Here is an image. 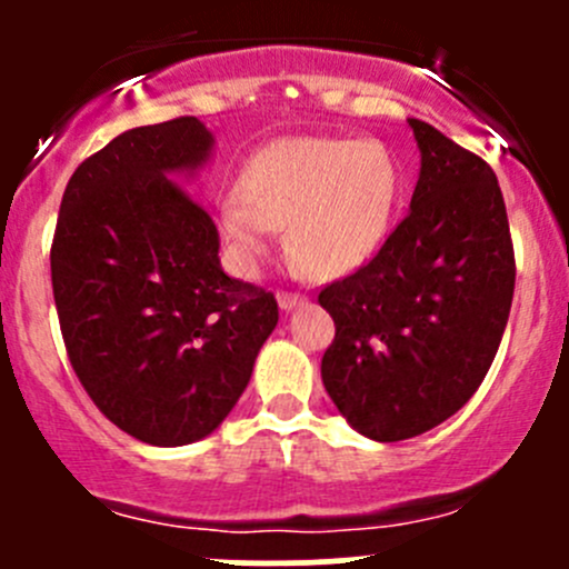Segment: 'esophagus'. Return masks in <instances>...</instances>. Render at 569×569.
I'll return each mask as SVG.
<instances>
[{
  "label": "esophagus",
  "mask_w": 569,
  "mask_h": 569,
  "mask_svg": "<svg viewBox=\"0 0 569 569\" xmlns=\"http://www.w3.org/2000/svg\"><path fill=\"white\" fill-rule=\"evenodd\" d=\"M278 302H280V308H283V311H291V308L302 306V302H306V297L297 295V291H280Z\"/></svg>",
  "instance_id": "34e87169"
}]
</instances>
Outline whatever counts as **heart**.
I'll use <instances>...</instances> for the list:
<instances>
[{
	"mask_svg": "<svg viewBox=\"0 0 569 569\" xmlns=\"http://www.w3.org/2000/svg\"><path fill=\"white\" fill-rule=\"evenodd\" d=\"M237 194L222 206V233L244 263L267 252L269 231H286L291 261L327 280L380 248L401 198V170L380 140L289 137L250 159Z\"/></svg>",
	"mask_w": 569,
	"mask_h": 569,
	"instance_id": "b5f03b06",
	"label": "heart"
}]
</instances>
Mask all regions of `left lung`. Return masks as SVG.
Segmentation results:
<instances>
[{
    "label": "left lung",
    "instance_id": "1",
    "mask_svg": "<svg viewBox=\"0 0 569 569\" xmlns=\"http://www.w3.org/2000/svg\"><path fill=\"white\" fill-rule=\"evenodd\" d=\"M421 176L410 214L355 272L319 291L336 321L321 382L380 443L443 423L490 371L515 295L507 206L490 164L410 120Z\"/></svg>",
    "mask_w": 569,
    "mask_h": 569
}]
</instances>
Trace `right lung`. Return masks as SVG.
Segmentation results:
<instances>
[{
    "label": "right lung",
    "instance_id": "add662e5",
    "mask_svg": "<svg viewBox=\"0 0 569 569\" xmlns=\"http://www.w3.org/2000/svg\"><path fill=\"white\" fill-rule=\"evenodd\" d=\"M198 118L123 131L73 170L51 239L68 360L131 438H206L248 388L278 300L220 269L211 217L164 173L206 162Z\"/></svg>",
    "mask_w": 569,
    "mask_h": 569
}]
</instances>
